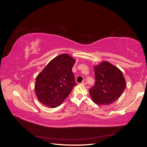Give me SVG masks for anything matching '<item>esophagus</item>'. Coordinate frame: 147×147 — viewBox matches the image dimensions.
Listing matches in <instances>:
<instances>
[{
    "mask_svg": "<svg viewBox=\"0 0 147 147\" xmlns=\"http://www.w3.org/2000/svg\"><path fill=\"white\" fill-rule=\"evenodd\" d=\"M87 83V80H84L82 82V84H86Z\"/></svg>",
    "mask_w": 147,
    "mask_h": 147,
    "instance_id": "1",
    "label": "esophagus"
}]
</instances>
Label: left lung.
<instances>
[{"label": "left lung", "instance_id": "8db88e82", "mask_svg": "<svg viewBox=\"0 0 147 147\" xmlns=\"http://www.w3.org/2000/svg\"><path fill=\"white\" fill-rule=\"evenodd\" d=\"M96 82L90 90L92 101L98 105H108L121 96L126 86L123 73L109 62L94 66Z\"/></svg>", "mask_w": 147, "mask_h": 147}]
</instances>
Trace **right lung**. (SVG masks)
Listing matches in <instances>:
<instances>
[{"mask_svg":"<svg viewBox=\"0 0 147 147\" xmlns=\"http://www.w3.org/2000/svg\"><path fill=\"white\" fill-rule=\"evenodd\" d=\"M75 60L67 54L56 56L36 77L35 91L39 102L48 107L60 105L77 83L72 69Z\"/></svg>","mask_w":147,"mask_h":147,"instance_id":"1","label":"right lung"}]
</instances>
